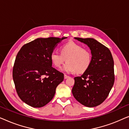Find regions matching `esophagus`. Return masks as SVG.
Masks as SVG:
<instances>
[{"instance_id":"obj_1","label":"esophagus","mask_w":129,"mask_h":129,"mask_svg":"<svg viewBox=\"0 0 129 129\" xmlns=\"http://www.w3.org/2000/svg\"><path fill=\"white\" fill-rule=\"evenodd\" d=\"M68 77H69V76H68V75H64V78L66 79H68Z\"/></svg>"}]
</instances>
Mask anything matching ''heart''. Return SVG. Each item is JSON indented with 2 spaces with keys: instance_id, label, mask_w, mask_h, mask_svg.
Instances as JSON below:
<instances>
[{
  "instance_id": "obj_1",
  "label": "heart",
  "mask_w": 129,
  "mask_h": 129,
  "mask_svg": "<svg viewBox=\"0 0 129 129\" xmlns=\"http://www.w3.org/2000/svg\"><path fill=\"white\" fill-rule=\"evenodd\" d=\"M50 59L56 68H61L66 61L63 69L64 71L82 73L88 69L91 64V53L89 49L83 47L73 41H69L60 47V53L52 52Z\"/></svg>"
}]
</instances>
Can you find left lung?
I'll list each match as a JSON object with an SVG mask.
<instances>
[{"instance_id":"obj_1","label":"left lung","mask_w":129,"mask_h":129,"mask_svg":"<svg viewBox=\"0 0 129 129\" xmlns=\"http://www.w3.org/2000/svg\"><path fill=\"white\" fill-rule=\"evenodd\" d=\"M91 50V64L81 76L75 77L72 93L82 105L93 107L107 98L114 82V61L109 49L92 38H75Z\"/></svg>"}]
</instances>
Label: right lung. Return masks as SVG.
<instances>
[{
    "instance_id": "right-lung-1",
    "label": "right lung",
    "mask_w": 129,
    "mask_h": 129,
    "mask_svg": "<svg viewBox=\"0 0 129 129\" xmlns=\"http://www.w3.org/2000/svg\"><path fill=\"white\" fill-rule=\"evenodd\" d=\"M66 38H38L21 47L13 68V79L21 100L33 107L47 105L64 75L52 67L50 54Z\"/></svg>"
}]
</instances>
